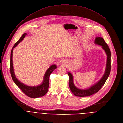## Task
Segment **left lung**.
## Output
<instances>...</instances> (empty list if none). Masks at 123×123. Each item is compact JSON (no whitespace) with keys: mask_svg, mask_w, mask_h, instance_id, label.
Listing matches in <instances>:
<instances>
[{"mask_svg":"<svg viewBox=\"0 0 123 123\" xmlns=\"http://www.w3.org/2000/svg\"><path fill=\"white\" fill-rule=\"evenodd\" d=\"M95 43L97 45L102 46V48L106 53L107 55V61H106V68L105 72V73L100 79V80L98 81L89 88L86 89H81L77 88L73 82V77L72 74L70 72H68V75L69 77V86L71 92L74 94V95L78 97H86L92 95L95 93L98 92L102 87L104 86L107 80L109 75H110L111 69V51L107 44L105 42L104 38L101 37H97L95 40Z\"/></svg>","mask_w":123,"mask_h":123,"instance_id":"obj_1","label":"left lung"}]
</instances>
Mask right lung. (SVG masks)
I'll use <instances>...</instances> for the list:
<instances>
[{
	"mask_svg": "<svg viewBox=\"0 0 123 123\" xmlns=\"http://www.w3.org/2000/svg\"><path fill=\"white\" fill-rule=\"evenodd\" d=\"M26 35V33H24L22 35L19 40L18 41L15 45H13L11 50L10 57V73L11 77L14 83L25 95L30 98H38L44 96L47 93L49 87V77L50 74L55 69L57 68V66L56 64H53L51 65V66L48 68V69L46 70L45 73L43 82L42 84L40 85L36 86H30L20 82L16 77L14 70H13L12 63V52L13 49L16 47L20 43V42H21Z\"/></svg>",
	"mask_w": 123,
	"mask_h": 123,
	"instance_id": "obj_1",
	"label": "right lung"
}]
</instances>
